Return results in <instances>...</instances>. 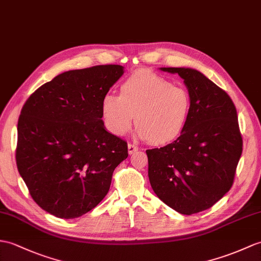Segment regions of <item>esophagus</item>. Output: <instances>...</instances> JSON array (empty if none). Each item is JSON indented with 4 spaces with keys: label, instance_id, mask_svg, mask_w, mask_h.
<instances>
[{
    "label": "esophagus",
    "instance_id": "1",
    "mask_svg": "<svg viewBox=\"0 0 261 261\" xmlns=\"http://www.w3.org/2000/svg\"><path fill=\"white\" fill-rule=\"evenodd\" d=\"M138 147L136 144H133V143H129L128 144V152H129V154H132V153H135L136 151H138Z\"/></svg>",
    "mask_w": 261,
    "mask_h": 261
}]
</instances>
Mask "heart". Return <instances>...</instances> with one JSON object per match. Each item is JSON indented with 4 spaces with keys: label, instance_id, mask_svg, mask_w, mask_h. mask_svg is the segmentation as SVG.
Instances as JSON below:
<instances>
[{
    "label": "heart",
    "instance_id": "1",
    "mask_svg": "<svg viewBox=\"0 0 261 261\" xmlns=\"http://www.w3.org/2000/svg\"><path fill=\"white\" fill-rule=\"evenodd\" d=\"M191 110L189 90L147 70L126 79L120 95L108 93L101 101L102 118L111 133L125 135L136 119L137 135L158 145L173 142L182 135Z\"/></svg>",
    "mask_w": 261,
    "mask_h": 261
}]
</instances>
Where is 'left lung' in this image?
<instances>
[{"label": "left lung", "mask_w": 261, "mask_h": 261, "mask_svg": "<svg viewBox=\"0 0 261 261\" xmlns=\"http://www.w3.org/2000/svg\"><path fill=\"white\" fill-rule=\"evenodd\" d=\"M184 79L192 98L186 131L162 148L147 150L149 180L160 200L182 215L207 210L232 187L242 153L231 98L201 72L161 68Z\"/></svg>", "instance_id": "obj_1"}]
</instances>
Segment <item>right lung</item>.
<instances>
[{
    "instance_id": "1",
    "label": "right lung",
    "mask_w": 261,
    "mask_h": 261,
    "mask_svg": "<svg viewBox=\"0 0 261 261\" xmlns=\"http://www.w3.org/2000/svg\"><path fill=\"white\" fill-rule=\"evenodd\" d=\"M123 66L71 70L44 83L24 103L17 122L16 166L34 201L73 219L96 207L128 144L106 130L101 101Z\"/></svg>"
}]
</instances>
